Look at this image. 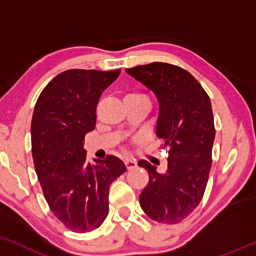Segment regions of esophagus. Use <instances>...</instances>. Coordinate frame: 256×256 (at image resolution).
<instances>
[{"mask_svg":"<svg viewBox=\"0 0 256 256\" xmlns=\"http://www.w3.org/2000/svg\"><path fill=\"white\" fill-rule=\"evenodd\" d=\"M125 164H126V168H128V170H131V169H134L137 167V162L134 161V160H130V158L125 160Z\"/></svg>","mask_w":256,"mask_h":256,"instance_id":"obj_1","label":"esophagus"}]
</instances>
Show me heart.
Wrapping results in <instances>:
<instances>
[{
    "label": "heart",
    "instance_id": "obj_1",
    "mask_svg": "<svg viewBox=\"0 0 256 256\" xmlns=\"http://www.w3.org/2000/svg\"><path fill=\"white\" fill-rule=\"evenodd\" d=\"M130 95H136V94H130Z\"/></svg>",
    "mask_w": 256,
    "mask_h": 256
}]
</instances>
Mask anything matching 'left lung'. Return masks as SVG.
I'll use <instances>...</instances> for the list:
<instances>
[{"label": "left lung", "mask_w": 256, "mask_h": 256, "mask_svg": "<svg viewBox=\"0 0 256 256\" xmlns=\"http://www.w3.org/2000/svg\"><path fill=\"white\" fill-rule=\"evenodd\" d=\"M125 72L158 98L155 134L168 150L163 173L146 160L138 162L149 173L140 208L152 220L178 223L199 205L208 184L216 134L210 98L188 72L172 64L155 62Z\"/></svg>", "instance_id": "obj_1"}]
</instances>
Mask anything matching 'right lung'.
<instances>
[{
  "label": "right lung",
  "mask_w": 256,
  "mask_h": 256,
  "mask_svg": "<svg viewBox=\"0 0 256 256\" xmlns=\"http://www.w3.org/2000/svg\"><path fill=\"white\" fill-rule=\"evenodd\" d=\"M120 70L72 69L48 83L30 124L36 173L51 211L75 232H88L108 214L110 184L126 170L116 156L87 162L84 136L95 128V108Z\"/></svg>",
  "instance_id": "right-lung-1"
}]
</instances>
